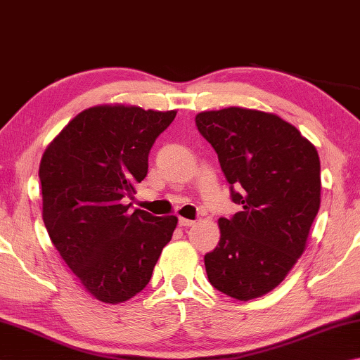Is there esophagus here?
<instances>
[{"label":"esophagus","instance_id":"34e87169","mask_svg":"<svg viewBox=\"0 0 360 360\" xmlns=\"http://www.w3.org/2000/svg\"><path fill=\"white\" fill-rule=\"evenodd\" d=\"M196 221H193V219H186V218H179V224L181 226V228H190V226H193Z\"/></svg>","mask_w":360,"mask_h":360}]
</instances>
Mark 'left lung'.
<instances>
[{"label": "left lung", "mask_w": 360, "mask_h": 360, "mask_svg": "<svg viewBox=\"0 0 360 360\" xmlns=\"http://www.w3.org/2000/svg\"><path fill=\"white\" fill-rule=\"evenodd\" d=\"M196 126L217 151L232 200L242 205L232 218L218 219L221 237L204 257L207 276L229 297H261L305 251L321 204L318 151L295 126L269 112H200Z\"/></svg>", "instance_id": "obj_1"}]
</instances>
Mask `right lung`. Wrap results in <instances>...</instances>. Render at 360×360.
Here are the masks:
<instances>
[{"instance_id":"right-lung-1","label":"right lung","mask_w":360,"mask_h":360,"mask_svg":"<svg viewBox=\"0 0 360 360\" xmlns=\"http://www.w3.org/2000/svg\"><path fill=\"white\" fill-rule=\"evenodd\" d=\"M176 110L94 105L74 117L41 160L42 219L63 261L93 297L120 304L148 285L176 217L122 204L147 176L148 153Z\"/></svg>"}]
</instances>
